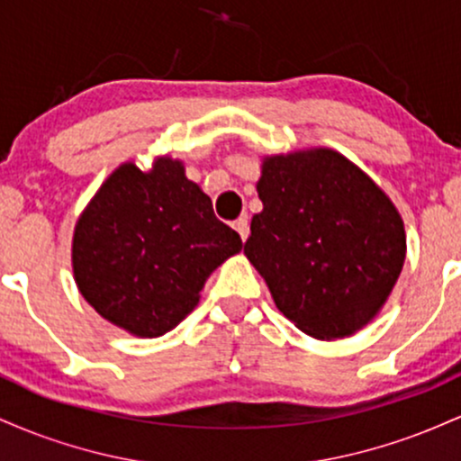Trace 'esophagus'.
<instances>
[{"mask_svg":"<svg viewBox=\"0 0 461 461\" xmlns=\"http://www.w3.org/2000/svg\"><path fill=\"white\" fill-rule=\"evenodd\" d=\"M234 230L238 231V236H240L242 240H247V238H249V221H247V216H240V219L234 221Z\"/></svg>","mask_w":461,"mask_h":461,"instance_id":"34e87169","label":"esophagus"}]
</instances>
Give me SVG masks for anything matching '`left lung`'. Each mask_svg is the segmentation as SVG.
<instances>
[{
    "mask_svg": "<svg viewBox=\"0 0 461 461\" xmlns=\"http://www.w3.org/2000/svg\"><path fill=\"white\" fill-rule=\"evenodd\" d=\"M245 256L279 312L319 340L368 325L405 262L403 219L393 201L342 153L267 156Z\"/></svg>",
    "mask_w": 461,
    "mask_h": 461,
    "instance_id": "obj_1",
    "label": "left lung"
}]
</instances>
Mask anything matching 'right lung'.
<instances>
[{
    "label": "right lung",
    "instance_id": "add662e5",
    "mask_svg": "<svg viewBox=\"0 0 461 461\" xmlns=\"http://www.w3.org/2000/svg\"><path fill=\"white\" fill-rule=\"evenodd\" d=\"M240 249L182 162L162 156L147 173L125 162L79 214L73 277L105 321L158 338L186 319L210 273Z\"/></svg>",
    "mask_w": 461,
    "mask_h": 461
}]
</instances>
